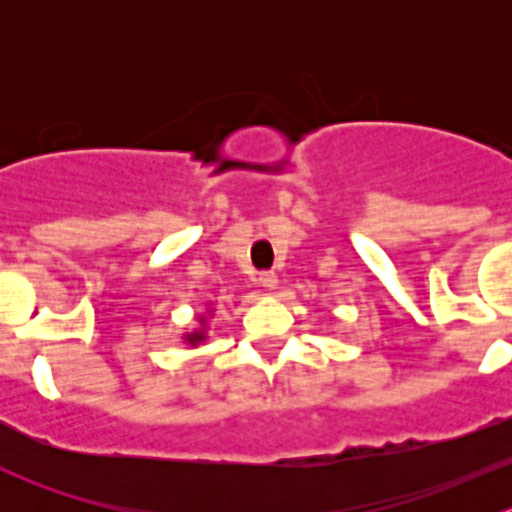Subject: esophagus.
Returning <instances> with one entry per match:
<instances>
[{
  "label": "esophagus",
  "instance_id": "34e87169",
  "mask_svg": "<svg viewBox=\"0 0 512 512\" xmlns=\"http://www.w3.org/2000/svg\"><path fill=\"white\" fill-rule=\"evenodd\" d=\"M277 282H280V280H277L275 272H262V275H260V285L265 289H275Z\"/></svg>",
  "mask_w": 512,
  "mask_h": 512
}]
</instances>
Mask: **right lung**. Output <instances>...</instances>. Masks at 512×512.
Wrapping results in <instances>:
<instances>
[{"instance_id": "add662e5", "label": "right lung", "mask_w": 512, "mask_h": 512, "mask_svg": "<svg viewBox=\"0 0 512 512\" xmlns=\"http://www.w3.org/2000/svg\"><path fill=\"white\" fill-rule=\"evenodd\" d=\"M208 312H213V307H208ZM198 322H200L198 329L183 334V342L190 344V347H198V344L205 342V337H208V314H200Z\"/></svg>"}]
</instances>
